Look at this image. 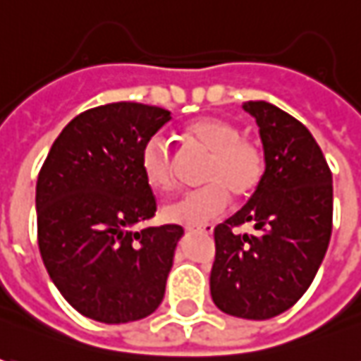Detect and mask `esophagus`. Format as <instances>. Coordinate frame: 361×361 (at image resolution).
Returning a JSON list of instances; mask_svg holds the SVG:
<instances>
[{"mask_svg":"<svg viewBox=\"0 0 361 361\" xmlns=\"http://www.w3.org/2000/svg\"><path fill=\"white\" fill-rule=\"evenodd\" d=\"M190 231H200V233H205V235H212L214 233V226L212 224H204V226H197V228H188Z\"/></svg>","mask_w":361,"mask_h":361,"instance_id":"esophagus-1","label":"esophagus"}]
</instances>
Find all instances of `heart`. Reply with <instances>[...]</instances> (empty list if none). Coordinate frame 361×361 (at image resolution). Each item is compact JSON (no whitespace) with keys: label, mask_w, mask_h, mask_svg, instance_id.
Masks as SVG:
<instances>
[{"label":"heart","mask_w":361,"mask_h":361,"mask_svg":"<svg viewBox=\"0 0 361 361\" xmlns=\"http://www.w3.org/2000/svg\"><path fill=\"white\" fill-rule=\"evenodd\" d=\"M181 133L185 142L209 154L202 169L205 185L169 202L164 218L173 224L202 226L228 207L230 193L245 197L254 192L266 171V154L255 140L242 137L233 121L216 116L193 119ZM140 168L152 190L168 192L173 188V159L164 137L154 135L145 142Z\"/></svg>","instance_id":"heart-1"}]
</instances>
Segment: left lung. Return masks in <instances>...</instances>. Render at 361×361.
<instances>
[{"instance_id": "8db88e82", "label": "left lung", "mask_w": 361, "mask_h": 361, "mask_svg": "<svg viewBox=\"0 0 361 361\" xmlns=\"http://www.w3.org/2000/svg\"><path fill=\"white\" fill-rule=\"evenodd\" d=\"M259 126L266 171L250 202L214 230L212 300L221 312L267 319L310 288L328 250L331 171L302 121L267 102H245ZM252 223L255 234H240Z\"/></svg>"}]
</instances>
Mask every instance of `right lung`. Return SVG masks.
Returning <instances> with one entry per match:
<instances>
[{"instance_id": "right-lung-1", "label": "right lung", "mask_w": 361, "mask_h": 361, "mask_svg": "<svg viewBox=\"0 0 361 361\" xmlns=\"http://www.w3.org/2000/svg\"><path fill=\"white\" fill-rule=\"evenodd\" d=\"M169 119L168 109L135 102L92 107L61 130L39 169V254L81 316L126 324L164 300L183 228L135 226L157 209L140 168L142 147Z\"/></svg>"}]
</instances>
